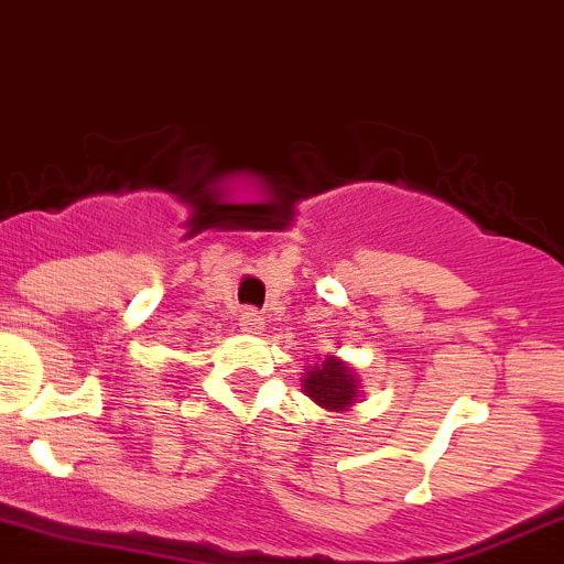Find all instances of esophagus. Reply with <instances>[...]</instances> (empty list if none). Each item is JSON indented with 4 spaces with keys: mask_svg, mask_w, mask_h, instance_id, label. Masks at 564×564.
Masks as SVG:
<instances>
[{
    "mask_svg": "<svg viewBox=\"0 0 564 564\" xmlns=\"http://www.w3.org/2000/svg\"><path fill=\"white\" fill-rule=\"evenodd\" d=\"M239 325L247 334H258V330L263 328V317H260L258 310H243L239 315Z\"/></svg>",
    "mask_w": 564,
    "mask_h": 564,
    "instance_id": "34e87169",
    "label": "esophagus"
}]
</instances>
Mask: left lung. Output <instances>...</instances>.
Wrapping results in <instances>:
<instances>
[{
    "mask_svg": "<svg viewBox=\"0 0 564 564\" xmlns=\"http://www.w3.org/2000/svg\"><path fill=\"white\" fill-rule=\"evenodd\" d=\"M304 388L306 397H310L312 402H317L321 408L328 410L350 408L358 391L350 369L341 361H336V358H325L323 364H317V367L306 371Z\"/></svg>",
    "mask_w": 564,
    "mask_h": 564,
    "instance_id": "1",
    "label": "left lung"
}]
</instances>
